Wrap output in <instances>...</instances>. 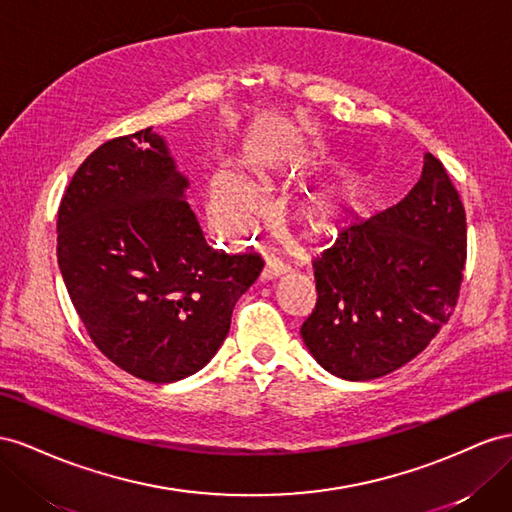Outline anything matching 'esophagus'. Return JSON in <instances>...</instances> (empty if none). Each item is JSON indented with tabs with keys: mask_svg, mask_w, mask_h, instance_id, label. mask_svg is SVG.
<instances>
[{
	"mask_svg": "<svg viewBox=\"0 0 512 512\" xmlns=\"http://www.w3.org/2000/svg\"><path fill=\"white\" fill-rule=\"evenodd\" d=\"M285 272H287L285 264H281V261H276V259H268L264 270H261V279L274 281V279H279V276H283Z\"/></svg>",
	"mask_w": 512,
	"mask_h": 512,
	"instance_id": "34e87169",
	"label": "esophagus"
}]
</instances>
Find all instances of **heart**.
Segmentation results:
<instances>
[{
	"mask_svg": "<svg viewBox=\"0 0 512 512\" xmlns=\"http://www.w3.org/2000/svg\"><path fill=\"white\" fill-rule=\"evenodd\" d=\"M367 186L360 178H345L339 184L317 188L298 203L304 227L317 236H332L362 212ZM261 199L255 188L229 171L216 173L210 186V218L227 242H238L248 221L259 212Z\"/></svg>",
	"mask_w": 512,
	"mask_h": 512,
	"instance_id": "b5f03b06",
	"label": "heart"
}]
</instances>
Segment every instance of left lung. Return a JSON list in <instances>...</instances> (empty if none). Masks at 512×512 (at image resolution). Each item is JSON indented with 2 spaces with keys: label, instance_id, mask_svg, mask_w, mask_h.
Returning a JSON list of instances; mask_svg holds the SVG:
<instances>
[{
  "label": "left lung",
  "instance_id": "left-lung-1",
  "mask_svg": "<svg viewBox=\"0 0 512 512\" xmlns=\"http://www.w3.org/2000/svg\"><path fill=\"white\" fill-rule=\"evenodd\" d=\"M465 246L459 193L427 152L410 195L313 261L317 304L300 334L319 367L369 382L414 360L455 309Z\"/></svg>",
  "mask_w": 512,
  "mask_h": 512
}]
</instances>
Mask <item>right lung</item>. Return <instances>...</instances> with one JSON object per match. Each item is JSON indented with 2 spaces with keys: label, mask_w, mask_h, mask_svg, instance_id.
Wrapping results in <instances>:
<instances>
[{
  "label": "right lung",
  "mask_w": 512,
  "mask_h": 512,
  "mask_svg": "<svg viewBox=\"0 0 512 512\" xmlns=\"http://www.w3.org/2000/svg\"><path fill=\"white\" fill-rule=\"evenodd\" d=\"M186 188L167 139L145 128L87 156L57 212V264L85 330L154 384L206 367L264 268L206 242Z\"/></svg>",
  "instance_id": "obj_1"
}]
</instances>
